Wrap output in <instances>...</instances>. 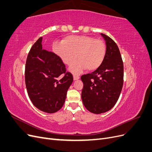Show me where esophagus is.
Instances as JSON below:
<instances>
[{"instance_id":"1","label":"esophagus","mask_w":152,"mask_h":152,"mask_svg":"<svg viewBox=\"0 0 152 152\" xmlns=\"http://www.w3.org/2000/svg\"><path fill=\"white\" fill-rule=\"evenodd\" d=\"M80 79V77L79 75H73V79H74L75 80H78Z\"/></svg>"}]
</instances>
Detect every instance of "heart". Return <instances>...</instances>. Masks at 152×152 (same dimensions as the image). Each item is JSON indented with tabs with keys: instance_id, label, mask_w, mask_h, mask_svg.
<instances>
[{
	"instance_id": "heart-1",
	"label": "heart",
	"mask_w": 152,
	"mask_h": 152,
	"mask_svg": "<svg viewBox=\"0 0 152 152\" xmlns=\"http://www.w3.org/2000/svg\"><path fill=\"white\" fill-rule=\"evenodd\" d=\"M53 50L64 64L70 65V71L78 74L84 69L93 72L103 64L107 48L104 41L87 35H69L61 42L53 44Z\"/></svg>"
}]
</instances>
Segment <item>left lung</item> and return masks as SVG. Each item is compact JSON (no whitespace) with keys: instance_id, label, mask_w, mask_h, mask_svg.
Segmentation results:
<instances>
[{"instance_id":"obj_1","label":"left lung","mask_w":152,"mask_h":152,"mask_svg":"<svg viewBox=\"0 0 152 152\" xmlns=\"http://www.w3.org/2000/svg\"><path fill=\"white\" fill-rule=\"evenodd\" d=\"M107 53L98 69L81 76L82 99L89 112L99 114L112 109L120 96L124 82V64L117 44L105 34Z\"/></svg>"}]
</instances>
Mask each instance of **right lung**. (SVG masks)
<instances>
[{
    "label": "right lung",
    "instance_id": "1",
    "mask_svg": "<svg viewBox=\"0 0 152 152\" xmlns=\"http://www.w3.org/2000/svg\"><path fill=\"white\" fill-rule=\"evenodd\" d=\"M42 39L32 45L27 56L25 84L35 107L52 113L62 108L73 79L56 54L42 49Z\"/></svg>",
    "mask_w": 152,
    "mask_h": 152
}]
</instances>
